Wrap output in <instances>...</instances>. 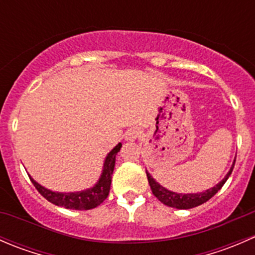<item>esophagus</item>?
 Returning <instances> with one entry per match:
<instances>
[{"mask_svg": "<svg viewBox=\"0 0 255 255\" xmlns=\"http://www.w3.org/2000/svg\"><path fill=\"white\" fill-rule=\"evenodd\" d=\"M139 130L137 128H130L127 132L125 133V139L128 140V142H134L138 137H139Z\"/></svg>", "mask_w": 255, "mask_h": 255, "instance_id": "34e87169", "label": "esophagus"}]
</instances>
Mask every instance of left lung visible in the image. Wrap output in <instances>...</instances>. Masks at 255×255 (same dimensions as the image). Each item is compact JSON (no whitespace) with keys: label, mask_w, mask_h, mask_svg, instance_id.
<instances>
[{"label":"left lung","mask_w":255,"mask_h":255,"mask_svg":"<svg viewBox=\"0 0 255 255\" xmlns=\"http://www.w3.org/2000/svg\"><path fill=\"white\" fill-rule=\"evenodd\" d=\"M235 163L236 159L233 160V164L232 166H231L230 171L227 173V175L223 177L217 185L205 190V191L195 192V194H179V192H174L171 191V190H168L166 187L161 186L154 177H151V175L148 171H146V177H148L151 192H153V195L159 200V201L163 202L164 205H166V206L169 207L179 208V210H189V208H194L205 204V202H207L211 197L215 196V195L220 191L221 187L225 185V182L227 181V179L230 177L231 174H232L233 168H235Z\"/></svg>","instance_id":"left-lung-1"}]
</instances>
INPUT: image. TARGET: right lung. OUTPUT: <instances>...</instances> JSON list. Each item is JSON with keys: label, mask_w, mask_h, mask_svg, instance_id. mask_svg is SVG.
I'll list each match as a JSON object with an SVG mask.
<instances>
[{"label": "right lung", "mask_w": 255, "mask_h": 255, "mask_svg": "<svg viewBox=\"0 0 255 255\" xmlns=\"http://www.w3.org/2000/svg\"><path fill=\"white\" fill-rule=\"evenodd\" d=\"M121 146H122V143H118L107 154L106 159L104 161V168H102L101 176L97 180L96 184L92 187H90V189L75 192L51 191V190L47 189V187L38 184L30 175L29 179L35 186V189L39 191V194L44 199H47L49 202H51V204L56 205V206L69 208V210H91V208H95L99 206V205H101L107 199V196H109L110 189H111L113 169H115L116 155L121 150Z\"/></svg>", "instance_id": "right-lung-1"}]
</instances>
